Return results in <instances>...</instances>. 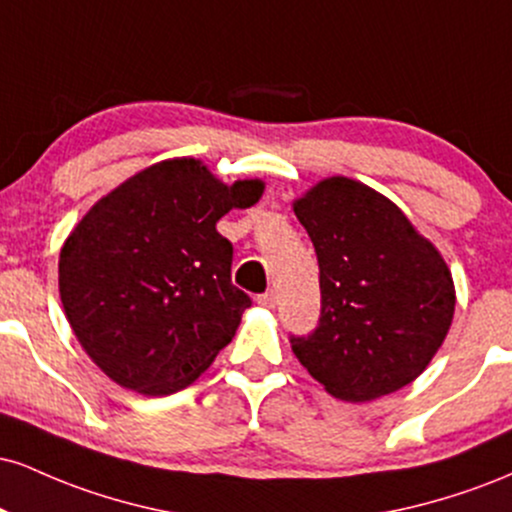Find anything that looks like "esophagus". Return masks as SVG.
I'll use <instances>...</instances> for the list:
<instances>
[{
	"label": "esophagus",
	"mask_w": 512,
	"mask_h": 512,
	"mask_svg": "<svg viewBox=\"0 0 512 512\" xmlns=\"http://www.w3.org/2000/svg\"><path fill=\"white\" fill-rule=\"evenodd\" d=\"M257 303H260L262 308H274V305H276L274 291H267V293H262V296H257Z\"/></svg>",
	"instance_id": "obj_1"
}]
</instances>
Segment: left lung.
<instances>
[{
  "instance_id": "left-lung-1",
  "label": "left lung",
  "mask_w": 512,
  "mask_h": 512,
  "mask_svg": "<svg viewBox=\"0 0 512 512\" xmlns=\"http://www.w3.org/2000/svg\"><path fill=\"white\" fill-rule=\"evenodd\" d=\"M320 267V320L291 349L346 402L402 390L436 356L455 313L438 250L390 199L349 178L317 182L293 204Z\"/></svg>"
}]
</instances>
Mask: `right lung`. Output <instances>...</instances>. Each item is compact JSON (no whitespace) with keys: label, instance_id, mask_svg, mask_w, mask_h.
I'll list each match as a JSON object with an SVG mask.
<instances>
[{"label":"right lung","instance_id":"add662e5","mask_svg":"<svg viewBox=\"0 0 512 512\" xmlns=\"http://www.w3.org/2000/svg\"><path fill=\"white\" fill-rule=\"evenodd\" d=\"M195 158L142 170L103 197L60 252V296L86 354L117 385L173 395L233 339L250 296L233 286V245L216 223L262 197Z\"/></svg>","mask_w":512,"mask_h":512}]
</instances>
